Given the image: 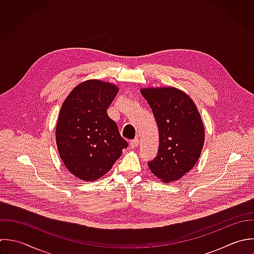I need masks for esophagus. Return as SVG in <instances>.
I'll return each instance as SVG.
<instances>
[{"label": "esophagus", "instance_id": "esophagus-1", "mask_svg": "<svg viewBox=\"0 0 254 254\" xmlns=\"http://www.w3.org/2000/svg\"><path fill=\"white\" fill-rule=\"evenodd\" d=\"M138 144H139V139H138V138H135V139H133V140H131V141L129 142V146H130L131 148L137 147Z\"/></svg>", "mask_w": 254, "mask_h": 254}]
</instances>
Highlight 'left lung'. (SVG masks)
Wrapping results in <instances>:
<instances>
[{"label":"left lung","instance_id":"obj_1","mask_svg":"<svg viewBox=\"0 0 254 254\" xmlns=\"http://www.w3.org/2000/svg\"><path fill=\"white\" fill-rule=\"evenodd\" d=\"M150 106L159 132V149L148 162L151 172L165 183L177 181L200 158L205 142L204 125L193 100L174 87L140 89Z\"/></svg>","mask_w":254,"mask_h":254}]
</instances>
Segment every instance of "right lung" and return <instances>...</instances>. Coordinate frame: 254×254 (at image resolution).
<instances>
[{
    "instance_id": "right-lung-1",
    "label": "right lung",
    "mask_w": 254,
    "mask_h": 254,
    "mask_svg": "<svg viewBox=\"0 0 254 254\" xmlns=\"http://www.w3.org/2000/svg\"><path fill=\"white\" fill-rule=\"evenodd\" d=\"M119 92L97 79L77 85L63 102L55 138L61 160L77 178L92 182L110 171L127 147L107 109Z\"/></svg>"
}]
</instances>
